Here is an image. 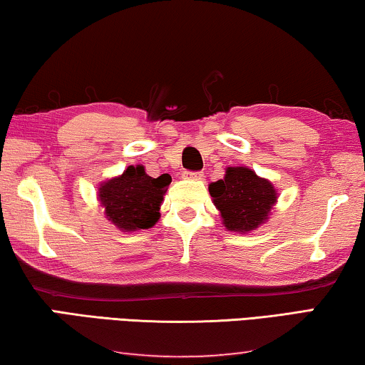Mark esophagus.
<instances>
[{
    "instance_id": "1",
    "label": "esophagus",
    "mask_w": 365,
    "mask_h": 365,
    "mask_svg": "<svg viewBox=\"0 0 365 365\" xmlns=\"http://www.w3.org/2000/svg\"><path fill=\"white\" fill-rule=\"evenodd\" d=\"M184 178L192 179V181H200V179H204V173H190V171H186V173H184Z\"/></svg>"
}]
</instances>
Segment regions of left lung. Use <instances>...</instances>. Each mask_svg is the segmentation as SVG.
<instances>
[{
    "label": "left lung",
    "mask_w": 365,
    "mask_h": 365,
    "mask_svg": "<svg viewBox=\"0 0 365 365\" xmlns=\"http://www.w3.org/2000/svg\"><path fill=\"white\" fill-rule=\"evenodd\" d=\"M212 202L228 232L250 233L267 222L277 204V189L248 166H228L223 179L209 184Z\"/></svg>",
    "instance_id": "obj_1"
}]
</instances>
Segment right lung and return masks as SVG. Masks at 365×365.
Returning <instances> with one entry per match:
<instances>
[{
	"label": "right lung",
	"mask_w": 365,
	"mask_h": 365,
	"mask_svg": "<svg viewBox=\"0 0 365 365\" xmlns=\"http://www.w3.org/2000/svg\"><path fill=\"white\" fill-rule=\"evenodd\" d=\"M170 182V175L151 178L145 166H128L122 175L99 184L98 200L110 223L120 232L133 233L156 225Z\"/></svg>",
	"instance_id": "1"
}]
</instances>
